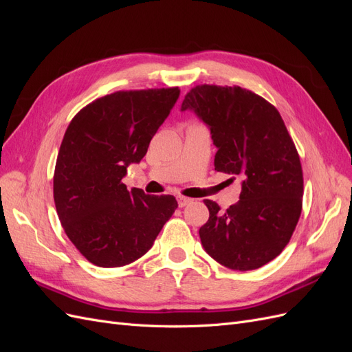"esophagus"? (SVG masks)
Returning a JSON list of instances; mask_svg holds the SVG:
<instances>
[{"label":"esophagus","instance_id":"34e87169","mask_svg":"<svg viewBox=\"0 0 352 352\" xmlns=\"http://www.w3.org/2000/svg\"><path fill=\"white\" fill-rule=\"evenodd\" d=\"M190 201H192V199H190V198H186V197H182V195H179V197H177V204H179V207H185V206H188Z\"/></svg>","mask_w":352,"mask_h":352}]
</instances>
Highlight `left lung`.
Returning a JSON list of instances; mask_svg holds the SVG:
<instances>
[{"instance_id":"left-lung-1","label":"left lung","mask_w":352,"mask_h":352,"mask_svg":"<svg viewBox=\"0 0 352 352\" xmlns=\"http://www.w3.org/2000/svg\"><path fill=\"white\" fill-rule=\"evenodd\" d=\"M182 110L210 126L217 172L242 180L239 201L225 212L204 201L202 247L228 269H258L283 251L301 216L304 177L292 138L273 104L241 87L197 85Z\"/></svg>"}]
</instances>
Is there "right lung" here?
Here are the masks:
<instances>
[{
  "mask_svg": "<svg viewBox=\"0 0 352 352\" xmlns=\"http://www.w3.org/2000/svg\"><path fill=\"white\" fill-rule=\"evenodd\" d=\"M179 88L117 91L73 117L54 170L61 226L98 267H122L153 247L177 208L173 195L127 190V166L140 163L179 98Z\"/></svg>",
  "mask_w": 352,
  "mask_h": 352,
  "instance_id": "obj_1",
  "label": "right lung"
}]
</instances>
